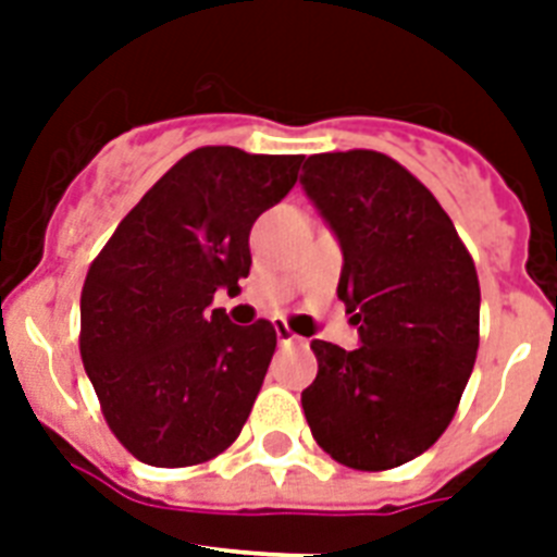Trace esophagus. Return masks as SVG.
Masks as SVG:
<instances>
[{
  "label": "esophagus",
  "mask_w": 557,
  "mask_h": 557,
  "mask_svg": "<svg viewBox=\"0 0 557 557\" xmlns=\"http://www.w3.org/2000/svg\"><path fill=\"white\" fill-rule=\"evenodd\" d=\"M277 341H280V347H288V344H300V338H297L295 332L288 330V326H277Z\"/></svg>",
  "instance_id": "34e87169"
}]
</instances>
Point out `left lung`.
Returning a JSON list of instances; mask_svg holds the SVG:
<instances>
[{"instance_id":"8db88e82","label":"left lung","mask_w":557,"mask_h":557,"mask_svg":"<svg viewBox=\"0 0 557 557\" xmlns=\"http://www.w3.org/2000/svg\"><path fill=\"white\" fill-rule=\"evenodd\" d=\"M300 185L338 236V297L361 338L312 341L306 422L341 466H405L445 433L474 370V260L433 193L384 152L309 156Z\"/></svg>"}]
</instances>
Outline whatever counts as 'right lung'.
Listing matches in <instances>:
<instances>
[{"instance_id": "right-lung-1", "label": "right lung", "mask_w": 557, "mask_h": 557, "mask_svg": "<svg viewBox=\"0 0 557 557\" xmlns=\"http://www.w3.org/2000/svg\"><path fill=\"white\" fill-rule=\"evenodd\" d=\"M304 156L199 147L144 193L89 265L81 358L109 431L156 468L208 462L239 436L271 364L269 321L210 309L251 271L248 234Z\"/></svg>"}]
</instances>
